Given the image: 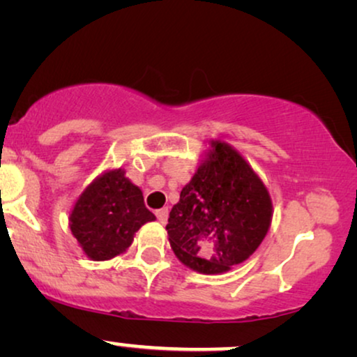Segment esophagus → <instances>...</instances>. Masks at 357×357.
Instances as JSON below:
<instances>
[{"instance_id": "1", "label": "esophagus", "mask_w": 357, "mask_h": 357, "mask_svg": "<svg viewBox=\"0 0 357 357\" xmlns=\"http://www.w3.org/2000/svg\"><path fill=\"white\" fill-rule=\"evenodd\" d=\"M155 218L159 219L160 224H165L167 222V218H169V209L167 208H160L155 211Z\"/></svg>"}]
</instances>
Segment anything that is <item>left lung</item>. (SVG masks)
Listing matches in <instances>:
<instances>
[{"mask_svg": "<svg viewBox=\"0 0 357 357\" xmlns=\"http://www.w3.org/2000/svg\"><path fill=\"white\" fill-rule=\"evenodd\" d=\"M180 192L165 226L185 265L218 275L245 261L271 224V198L245 159L221 141Z\"/></svg>", "mask_w": 357, "mask_h": 357, "instance_id": "1", "label": "left lung"}]
</instances>
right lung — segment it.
Wrapping results in <instances>:
<instances>
[{"mask_svg": "<svg viewBox=\"0 0 357 357\" xmlns=\"http://www.w3.org/2000/svg\"><path fill=\"white\" fill-rule=\"evenodd\" d=\"M155 216L144 206L141 190L115 169L96 178L77 199L70 216L73 236L92 260L123 253L143 224Z\"/></svg>", "mask_w": 357, "mask_h": 357, "instance_id": "obj_1", "label": "right lung"}]
</instances>
